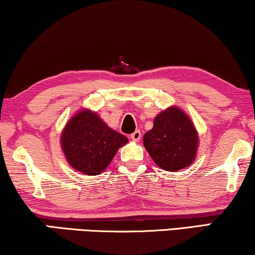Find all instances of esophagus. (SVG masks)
I'll return each instance as SVG.
<instances>
[{"instance_id": "1", "label": "esophagus", "mask_w": 255, "mask_h": 255, "mask_svg": "<svg viewBox=\"0 0 255 255\" xmlns=\"http://www.w3.org/2000/svg\"><path fill=\"white\" fill-rule=\"evenodd\" d=\"M130 138H131L133 141H139V140H140V138H141L140 131H134L133 133H132V134L130 135Z\"/></svg>"}]
</instances>
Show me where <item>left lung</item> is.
I'll return each instance as SVG.
<instances>
[{"label": "left lung", "mask_w": 255, "mask_h": 255, "mask_svg": "<svg viewBox=\"0 0 255 255\" xmlns=\"http://www.w3.org/2000/svg\"><path fill=\"white\" fill-rule=\"evenodd\" d=\"M197 144L198 135L193 122L176 107L159 114L152 130L144 135L145 148L153 161L168 172L189 166L196 155Z\"/></svg>", "instance_id": "left-lung-1"}]
</instances>
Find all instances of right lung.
Returning <instances> with one entry per match:
<instances>
[{"mask_svg":"<svg viewBox=\"0 0 255 255\" xmlns=\"http://www.w3.org/2000/svg\"><path fill=\"white\" fill-rule=\"evenodd\" d=\"M128 138L111 130L95 113L83 110L66 124L61 147L73 168L87 175H99Z\"/></svg>","mask_w":255,"mask_h":255,"instance_id":"1","label":"right lung"}]
</instances>
